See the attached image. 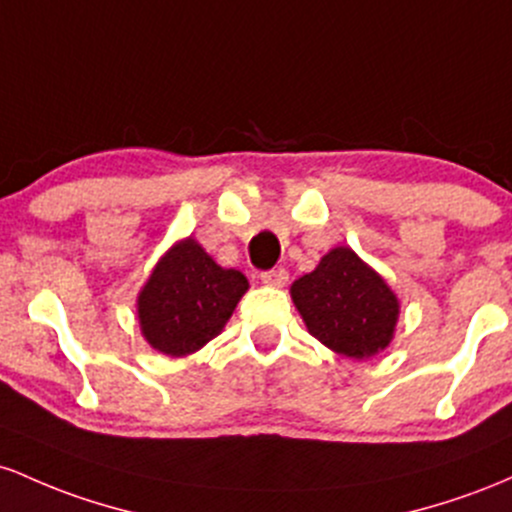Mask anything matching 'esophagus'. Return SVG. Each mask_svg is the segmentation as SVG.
Returning <instances> with one entry per match:
<instances>
[{
  "mask_svg": "<svg viewBox=\"0 0 512 512\" xmlns=\"http://www.w3.org/2000/svg\"><path fill=\"white\" fill-rule=\"evenodd\" d=\"M287 278H290V275H287L285 268H273V271L261 273L263 283L271 285V287H285L287 285Z\"/></svg>",
  "mask_w": 512,
  "mask_h": 512,
  "instance_id": "esophagus-1",
  "label": "esophagus"
}]
</instances>
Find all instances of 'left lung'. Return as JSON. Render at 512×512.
I'll use <instances>...</instances> for the list:
<instances>
[{"label": "left lung", "instance_id": "1", "mask_svg": "<svg viewBox=\"0 0 512 512\" xmlns=\"http://www.w3.org/2000/svg\"><path fill=\"white\" fill-rule=\"evenodd\" d=\"M290 295L307 331L333 353L365 360L392 343L399 300L348 246L331 249L312 273L292 283Z\"/></svg>", "mask_w": 512, "mask_h": 512}]
</instances>
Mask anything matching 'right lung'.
Wrapping results in <instances>:
<instances>
[{"mask_svg": "<svg viewBox=\"0 0 512 512\" xmlns=\"http://www.w3.org/2000/svg\"><path fill=\"white\" fill-rule=\"evenodd\" d=\"M249 280L222 268L193 237L159 258L137 295V319L145 341L159 353L183 358L212 341L232 317Z\"/></svg>", "mask_w": 512, "mask_h": 512, "instance_id": "1", "label": "right lung"}]
</instances>
